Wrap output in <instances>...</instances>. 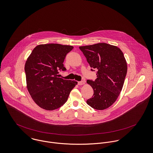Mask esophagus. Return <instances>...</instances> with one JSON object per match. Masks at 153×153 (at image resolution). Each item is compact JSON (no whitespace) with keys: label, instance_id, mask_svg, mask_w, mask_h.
Returning a JSON list of instances; mask_svg holds the SVG:
<instances>
[{"label":"esophagus","instance_id":"1","mask_svg":"<svg viewBox=\"0 0 153 153\" xmlns=\"http://www.w3.org/2000/svg\"><path fill=\"white\" fill-rule=\"evenodd\" d=\"M85 82H84V81L78 82V85H85Z\"/></svg>","mask_w":153,"mask_h":153}]
</instances>
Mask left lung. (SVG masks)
Here are the masks:
<instances>
[{"mask_svg":"<svg viewBox=\"0 0 153 153\" xmlns=\"http://www.w3.org/2000/svg\"><path fill=\"white\" fill-rule=\"evenodd\" d=\"M92 71L97 70V79L87 83L94 94L86 102L93 109L103 110L110 107L122 91L127 72V64L122 51L106 43L79 47Z\"/></svg>","mask_w":153,"mask_h":153,"instance_id":"1","label":"left lung"}]
</instances>
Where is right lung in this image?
Segmentation results:
<instances>
[{"label":"right lung","mask_w":153,"mask_h":153,"mask_svg":"<svg viewBox=\"0 0 153 153\" xmlns=\"http://www.w3.org/2000/svg\"><path fill=\"white\" fill-rule=\"evenodd\" d=\"M71 45L41 44L32 50L25 65L27 86L31 97L40 108L53 111L62 106L77 82L58 77L65 71L63 62Z\"/></svg>","instance_id":"1"}]
</instances>
